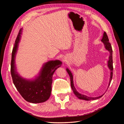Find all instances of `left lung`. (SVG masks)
<instances>
[{"label": "left lung", "mask_w": 124, "mask_h": 124, "mask_svg": "<svg viewBox=\"0 0 124 124\" xmlns=\"http://www.w3.org/2000/svg\"><path fill=\"white\" fill-rule=\"evenodd\" d=\"M109 40H108V37L107 35V33L106 32H104L103 33V35L102 39L101 40V41L103 43L105 48L107 50H108V52H110V56H109V59L108 62V68L111 71V73H110V80H109V83H108V86H110L112 78V77H113V59H112V52H113V51H112V48L111 43L109 42ZM66 70L67 71V72L69 74L70 78V82H71V88H72V91L74 93V95H76L78 98H79L80 99L82 100H96L97 99H99L101 98L104 94L101 95L99 97H88L87 96H86L85 95H82L81 93H78L75 88L74 84H73V76L72 73L71 72V71L68 68L66 69Z\"/></svg>", "instance_id": "8db88e82"}]
</instances>
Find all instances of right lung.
I'll list each match as a JSON object with an SVG mask.
<instances>
[{
	"instance_id": "add662e5",
	"label": "right lung",
	"mask_w": 124,
	"mask_h": 124,
	"mask_svg": "<svg viewBox=\"0 0 124 124\" xmlns=\"http://www.w3.org/2000/svg\"><path fill=\"white\" fill-rule=\"evenodd\" d=\"M22 29L18 33L12 52L11 62V74L13 83L23 98L29 102L41 103L50 98L52 91V77L55 70L62 65L59 60L45 62L39 76L32 80L21 77L16 72L15 58L21 39Z\"/></svg>"
}]
</instances>
